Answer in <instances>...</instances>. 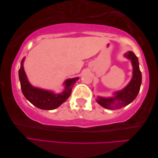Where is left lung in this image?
<instances>
[{"instance_id": "8db88e82", "label": "left lung", "mask_w": 158, "mask_h": 158, "mask_svg": "<svg viewBox=\"0 0 158 158\" xmlns=\"http://www.w3.org/2000/svg\"><path fill=\"white\" fill-rule=\"evenodd\" d=\"M124 56L132 61L133 76L127 85L121 91L116 92L112 98H102L98 96L96 101L100 105L107 109L115 110L122 109L132 102L138 95L142 82V75L139 69L138 58L135 53L127 52Z\"/></svg>"}]
</instances>
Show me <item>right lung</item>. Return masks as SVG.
<instances>
[{
  "label": "right lung",
  "instance_id": "right-lung-1",
  "mask_svg": "<svg viewBox=\"0 0 158 158\" xmlns=\"http://www.w3.org/2000/svg\"><path fill=\"white\" fill-rule=\"evenodd\" d=\"M23 61L24 58L21 62V66L19 70V79L23 94L30 102L39 109L53 110L58 108L69 98L73 85L79 79L78 77L67 79L64 82V91L60 94H54L48 90L35 88L28 82L23 69Z\"/></svg>",
  "mask_w": 158,
  "mask_h": 158
}]
</instances>
